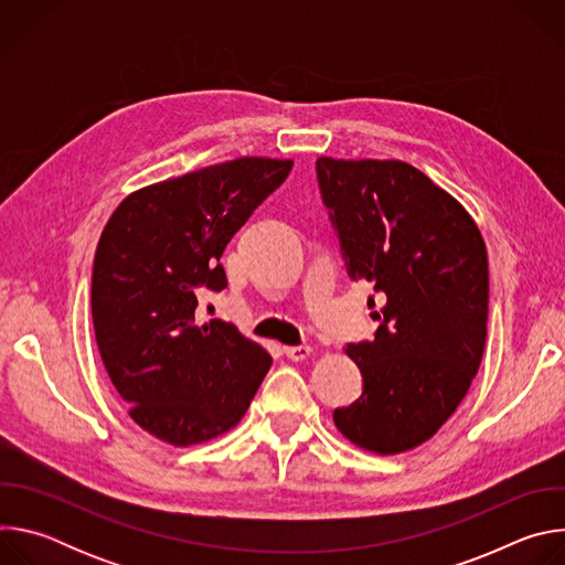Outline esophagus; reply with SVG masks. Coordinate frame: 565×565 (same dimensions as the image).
<instances>
[{
  "label": "esophagus",
  "mask_w": 565,
  "mask_h": 565,
  "mask_svg": "<svg viewBox=\"0 0 565 565\" xmlns=\"http://www.w3.org/2000/svg\"><path fill=\"white\" fill-rule=\"evenodd\" d=\"M284 355L292 362H299L310 355V347H284Z\"/></svg>",
  "instance_id": "obj_1"
}]
</instances>
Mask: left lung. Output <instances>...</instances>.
I'll return each instance as SVG.
<instances>
[{"label": "left lung", "instance_id": "1", "mask_svg": "<svg viewBox=\"0 0 565 565\" xmlns=\"http://www.w3.org/2000/svg\"><path fill=\"white\" fill-rule=\"evenodd\" d=\"M315 172L349 277L386 299L375 338L347 347L362 395L333 412L335 427L375 454L414 449L456 412L486 351V241L451 194L402 160L321 156Z\"/></svg>", "mask_w": 565, "mask_h": 565}]
</instances>
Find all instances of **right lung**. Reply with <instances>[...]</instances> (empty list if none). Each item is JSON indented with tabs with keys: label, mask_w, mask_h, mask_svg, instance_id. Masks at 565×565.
<instances>
[{
	"label": "right lung",
	"mask_w": 565,
	"mask_h": 565,
	"mask_svg": "<svg viewBox=\"0 0 565 565\" xmlns=\"http://www.w3.org/2000/svg\"><path fill=\"white\" fill-rule=\"evenodd\" d=\"M290 170L292 160L236 158L142 188L107 221L92 275L96 342L151 436L196 445L248 412L273 360L227 321L196 324V306L203 290H225V246Z\"/></svg>",
	"instance_id": "add662e5"
}]
</instances>
